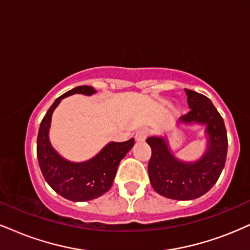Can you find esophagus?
Returning a JSON list of instances; mask_svg holds the SVG:
<instances>
[{
  "mask_svg": "<svg viewBox=\"0 0 250 250\" xmlns=\"http://www.w3.org/2000/svg\"><path fill=\"white\" fill-rule=\"evenodd\" d=\"M147 137H148V131L139 130L135 134V140H137V143H144L147 139Z\"/></svg>",
  "mask_w": 250,
  "mask_h": 250,
  "instance_id": "obj_1",
  "label": "esophagus"
}]
</instances>
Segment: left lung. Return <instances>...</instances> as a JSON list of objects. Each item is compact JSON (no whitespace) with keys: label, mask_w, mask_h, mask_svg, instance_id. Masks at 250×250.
Segmentation results:
<instances>
[{"label":"left lung","mask_w":250,"mask_h":250,"mask_svg":"<svg viewBox=\"0 0 250 250\" xmlns=\"http://www.w3.org/2000/svg\"><path fill=\"white\" fill-rule=\"evenodd\" d=\"M190 111L178 119V124L205 125L208 148L195 162L175 158L163 137H149L152 148L148 176L153 189L163 197L177 200L196 199L208 192L223 171L227 155V132L224 119L210 98L186 89Z\"/></svg>","instance_id":"1"}]
</instances>
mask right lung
<instances>
[{"instance_id":"add662e5","label":"right lung","mask_w":250,"mask_h":250,"mask_svg":"<svg viewBox=\"0 0 250 250\" xmlns=\"http://www.w3.org/2000/svg\"><path fill=\"white\" fill-rule=\"evenodd\" d=\"M95 92L92 87L80 85L58 97L40 123L37 138V158L42 176L55 192L72 202H87L109 191L119 162L134 145L133 138L124 143H109L96 156L79 163L67 161L52 147L48 138L51 118L61 100L74 94L90 96Z\"/></svg>"}]
</instances>
